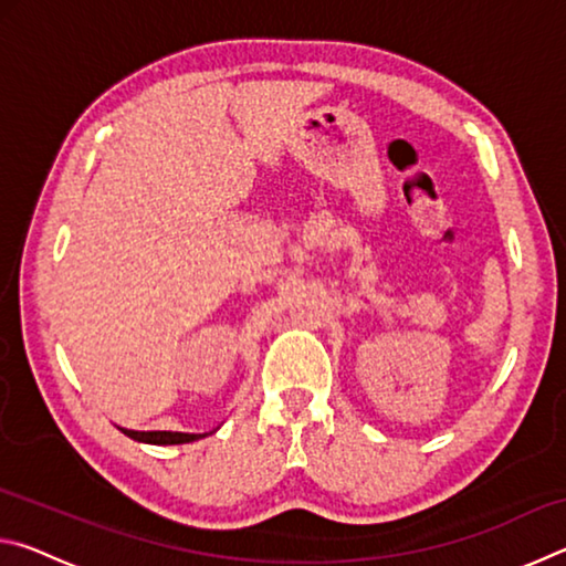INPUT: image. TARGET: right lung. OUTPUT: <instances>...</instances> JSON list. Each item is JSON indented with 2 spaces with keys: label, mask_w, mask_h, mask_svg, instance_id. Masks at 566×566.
<instances>
[{
  "label": "right lung",
  "mask_w": 566,
  "mask_h": 566,
  "mask_svg": "<svg viewBox=\"0 0 566 566\" xmlns=\"http://www.w3.org/2000/svg\"><path fill=\"white\" fill-rule=\"evenodd\" d=\"M124 434H127L129 439H134V442H145V444H189V442H197V439H205L209 434H214L217 429H212V432H205V434H189V432H134V429H124L119 427Z\"/></svg>",
  "instance_id": "add662e5"
}]
</instances>
